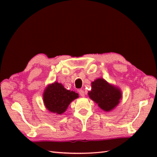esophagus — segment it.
Listing matches in <instances>:
<instances>
[{
	"label": "esophagus",
	"instance_id": "1",
	"mask_svg": "<svg viewBox=\"0 0 157 157\" xmlns=\"http://www.w3.org/2000/svg\"><path fill=\"white\" fill-rule=\"evenodd\" d=\"M78 92H79V95H80L81 96H84V90H78Z\"/></svg>",
	"mask_w": 157,
	"mask_h": 157
}]
</instances>
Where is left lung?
Returning a JSON list of instances; mask_svg holds the SVG:
<instances>
[{"instance_id":"obj_1","label":"left lung","mask_w":157,"mask_h":157,"mask_svg":"<svg viewBox=\"0 0 157 157\" xmlns=\"http://www.w3.org/2000/svg\"><path fill=\"white\" fill-rule=\"evenodd\" d=\"M92 90L88 93L90 98L105 111H110L114 109L121 98V91L118 88L101 78L96 79L92 83Z\"/></svg>"}]
</instances>
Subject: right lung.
Listing matches in <instances>:
<instances>
[{
  "mask_svg": "<svg viewBox=\"0 0 157 157\" xmlns=\"http://www.w3.org/2000/svg\"><path fill=\"white\" fill-rule=\"evenodd\" d=\"M78 97L75 92L66 90L58 82L49 85L43 95L46 109L52 113L61 115L67 109L70 102Z\"/></svg>",
  "mask_w": 157,
  "mask_h": 157,
  "instance_id": "right-lung-1",
  "label": "right lung"
}]
</instances>
